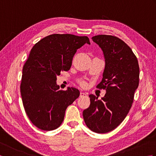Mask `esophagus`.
Here are the masks:
<instances>
[{"label": "esophagus", "mask_w": 156, "mask_h": 156, "mask_svg": "<svg viewBox=\"0 0 156 156\" xmlns=\"http://www.w3.org/2000/svg\"><path fill=\"white\" fill-rule=\"evenodd\" d=\"M86 95H87V94L84 93V92H80V97H84V96H86Z\"/></svg>", "instance_id": "esophagus-1"}]
</instances>
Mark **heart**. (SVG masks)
Listing matches in <instances>:
<instances>
[{
	"instance_id": "obj_1",
	"label": "heart",
	"mask_w": 156,
	"mask_h": 156,
	"mask_svg": "<svg viewBox=\"0 0 156 156\" xmlns=\"http://www.w3.org/2000/svg\"><path fill=\"white\" fill-rule=\"evenodd\" d=\"M80 84L82 86V87H87V82L84 81H80Z\"/></svg>"
}]
</instances>
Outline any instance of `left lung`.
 Returning a JSON list of instances; mask_svg holds the SVG:
<instances>
[{
  "instance_id": "left-lung-1",
  "label": "left lung",
  "mask_w": 156,
  "mask_h": 156,
  "mask_svg": "<svg viewBox=\"0 0 156 156\" xmlns=\"http://www.w3.org/2000/svg\"><path fill=\"white\" fill-rule=\"evenodd\" d=\"M92 39L103 51L105 67L97 87L106 94L101 100L89 95L90 105L83 117L91 131L106 133L117 128L130 110L140 82V67L133 51L121 39L99 35Z\"/></svg>"
}]
</instances>
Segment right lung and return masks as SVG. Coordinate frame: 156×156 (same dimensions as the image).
<instances>
[{"mask_svg":"<svg viewBox=\"0 0 156 156\" xmlns=\"http://www.w3.org/2000/svg\"><path fill=\"white\" fill-rule=\"evenodd\" d=\"M90 43L87 36L52 34L32 48L23 68L21 94L32 123L44 131L59 127L65 111L80 96L77 88L59 90L57 76L68 71L77 49Z\"/></svg>","mask_w":156,"mask_h":156,"instance_id":"add662e5","label":"right lung"}]
</instances>
